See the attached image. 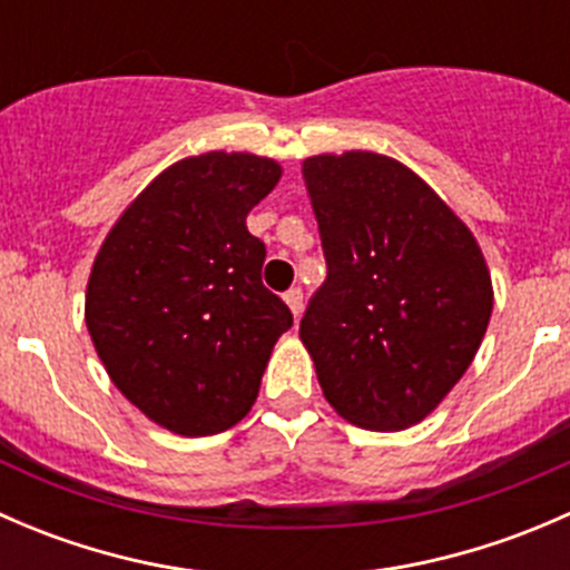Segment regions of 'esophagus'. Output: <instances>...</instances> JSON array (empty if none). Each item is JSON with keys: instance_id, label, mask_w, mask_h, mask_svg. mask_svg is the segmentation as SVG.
I'll list each match as a JSON object with an SVG mask.
<instances>
[{"instance_id": "esophagus-1", "label": "esophagus", "mask_w": 570, "mask_h": 570, "mask_svg": "<svg viewBox=\"0 0 570 570\" xmlns=\"http://www.w3.org/2000/svg\"><path fill=\"white\" fill-rule=\"evenodd\" d=\"M284 301H286V306L292 308V314H295V320L301 317L303 314V289L301 286H292V289L284 295Z\"/></svg>"}]
</instances>
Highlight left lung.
I'll return each mask as SVG.
<instances>
[{
	"mask_svg": "<svg viewBox=\"0 0 570 570\" xmlns=\"http://www.w3.org/2000/svg\"><path fill=\"white\" fill-rule=\"evenodd\" d=\"M325 284L301 320L325 400L366 430H405L480 350L493 289L480 245L411 168L372 151L303 163Z\"/></svg>",
	"mask_w": 570,
	"mask_h": 570,
	"instance_id": "left-lung-1",
	"label": "left lung"
}]
</instances>
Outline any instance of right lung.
Returning a JSON list of instances; mask_svg holds the SVG:
<instances>
[{
    "mask_svg": "<svg viewBox=\"0 0 570 570\" xmlns=\"http://www.w3.org/2000/svg\"><path fill=\"white\" fill-rule=\"evenodd\" d=\"M281 165L209 151L163 170L107 234L85 322L120 394L178 435L234 428L256 402L292 312L262 284L245 217Z\"/></svg>",
    "mask_w": 570,
    "mask_h": 570,
    "instance_id": "right-lung-1",
    "label": "right lung"
}]
</instances>
